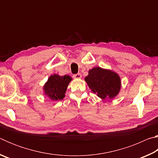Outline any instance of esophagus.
I'll use <instances>...</instances> for the list:
<instances>
[{
	"instance_id": "obj_1",
	"label": "esophagus",
	"mask_w": 158,
	"mask_h": 158,
	"mask_svg": "<svg viewBox=\"0 0 158 158\" xmlns=\"http://www.w3.org/2000/svg\"><path fill=\"white\" fill-rule=\"evenodd\" d=\"M73 78H74V79H81V74L80 73H77L76 74H74Z\"/></svg>"
}]
</instances>
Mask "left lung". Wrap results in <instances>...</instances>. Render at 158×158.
Here are the masks:
<instances>
[{"instance_id":"1","label":"left lung","mask_w":158,"mask_h":158,"mask_svg":"<svg viewBox=\"0 0 158 158\" xmlns=\"http://www.w3.org/2000/svg\"><path fill=\"white\" fill-rule=\"evenodd\" d=\"M85 81L92 91L102 100L114 98L121 90V81L118 74L100 67L90 69Z\"/></svg>"}]
</instances>
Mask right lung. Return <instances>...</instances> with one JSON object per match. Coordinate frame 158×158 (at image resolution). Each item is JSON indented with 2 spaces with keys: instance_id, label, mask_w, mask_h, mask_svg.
<instances>
[{
  "instance_id": "add662e5",
  "label": "right lung",
  "mask_w": 158,
  "mask_h": 158,
  "mask_svg": "<svg viewBox=\"0 0 158 158\" xmlns=\"http://www.w3.org/2000/svg\"><path fill=\"white\" fill-rule=\"evenodd\" d=\"M72 77L69 75L59 76L53 74L50 76L44 85V94L52 100H60L65 97L68 85Z\"/></svg>"
}]
</instances>
